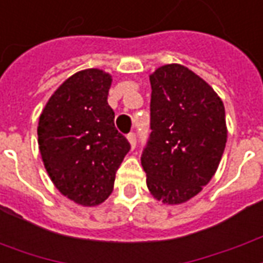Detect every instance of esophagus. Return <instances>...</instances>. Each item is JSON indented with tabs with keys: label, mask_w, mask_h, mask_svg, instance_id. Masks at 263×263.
I'll return each mask as SVG.
<instances>
[{
	"label": "esophagus",
	"mask_w": 263,
	"mask_h": 263,
	"mask_svg": "<svg viewBox=\"0 0 263 263\" xmlns=\"http://www.w3.org/2000/svg\"><path fill=\"white\" fill-rule=\"evenodd\" d=\"M128 141H129V144H131L132 148H135V145H137V135H135L134 132L128 134Z\"/></svg>",
	"instance_id": "34e87169"
}]
</instances>
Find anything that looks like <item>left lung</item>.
<instances>
[{
    "mask_svg": "<svg viewBox=\"0 0 263 263\" xmlns=\"http://www.w3.org/2000/svg\"><path fill=\"white\" fill-rule=\"evenodd\" d=\"M149 82L151 132L141 164L155 199L180 204L199 194L219 167L228 139L224 106L181 64L158 67Z\"/></svg>",
    "mask_w": 263,
    "mask_h": 263,
    "instance_id": "8db88e82",
    "label": "left lung"
}]
</instances>
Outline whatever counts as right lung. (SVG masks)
<instances>
[{"label": "right lung", "instance_id": "add662e5", "mask_svg": "<svg viewBox=\"0 0 263 263\" xmlns=\"http://www.w3.org/2000/svg\"><path fill=\"white\" fill-rule=\"evenodd\" d=\"M110 83L112 78L99 69L78 71L53 93L39 121L40 154L51 181L82 206L108 199L131 149L115 128Z\"/></svg>", "mask_w": 263, "mask_h": 263}]
</instances>
